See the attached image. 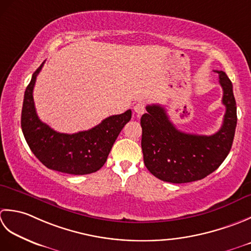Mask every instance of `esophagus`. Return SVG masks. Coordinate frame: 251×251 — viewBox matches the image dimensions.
Instances as JSON below:
<instances>
[{"label":"esophagus","instance_id":"esophagus-1","mask_svg":"<svg viewBox=\"0 0 251 251\" xmlns=\"http://www.w3.org/2000/svg\"><path fill=\"white\" fill-rule=\"evenodd\" d=\"M145 103L144 101H137V103L134 105V107H133V108H134V111L136 112L137 115H142V114H144L145 112Z\"/></svg>","mask_w":251,"mask_h":251}]
</instances>
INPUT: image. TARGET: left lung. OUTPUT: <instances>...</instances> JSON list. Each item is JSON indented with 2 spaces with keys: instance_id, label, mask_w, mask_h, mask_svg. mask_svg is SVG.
<instances>
[{
  "instance_id": "left-lung-1",
  "label": "left lung",
  "mask_w": 251,
  "mask_h": 251,
  "mask_svg": "<svg viewBox=\"0 0 251 251\" xmlns=\"http://www.w3.org/2000/svg\"><path fill=\"white\" fill-rule=\"evenodd\" d=\"M216 73L226 110L222 126L212 135L181 132L162 106H146L147 112L141 118L142 151L148 171L159 180L176 184L201 180L216 171L231 151L237 124L236 101L226 74Z\"/></svg>"
}]
</instances>
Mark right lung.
<instances>
[{"label": "right lung", "instance_id": "add662e5", "mask_svg": "<svg viewBox=\"0 0 251 251\" xmlns=\"http://www.w3.org/2000/svg\"><path fill=\"white\" fill-rule=\"evenodd\" d=\"M44 61L34 71L25 92L22 130L25 142L43 165L55 171L83 176L104 166L112 145L124 126L131 120L129 109L110 116L88 131L74 134L59 133L39 119L33 101V88Z\"/></svg>", "mask_w": 251, "mask_h": 251}]
</instances>
